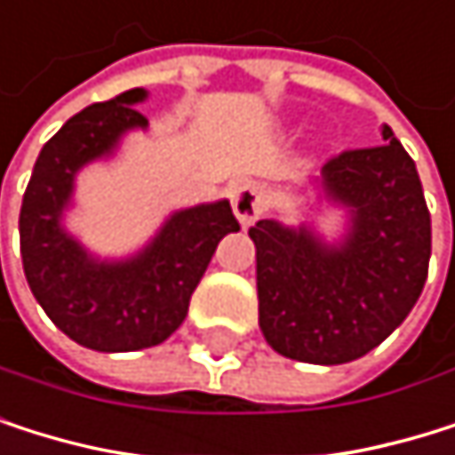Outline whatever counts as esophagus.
Returning <instances> with one entry per match:
<instances>
[{"instance_id": "34e87169", "label": "esophagus", "mask_w": 455, "mask_h": 455, "mask_svg": "<svg viewBox=\"0 0 455 455\" xmlns=\"http://www.w3.org/2000/svg\"><path fill=\"white\" fill-rule=\"evenodd\" d=\"M230 203H233V214L238 217V222L243 228L252 225L260 214H263V189L255 181H238L230 192Z\"/></svg>"}]
</instances>
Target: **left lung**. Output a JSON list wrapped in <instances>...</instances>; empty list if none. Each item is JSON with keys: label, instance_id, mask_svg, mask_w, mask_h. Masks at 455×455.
<instances>
[{"label": "left lung", "instance_id": "1", "mask_svg": "<svg viewBox=\"0 0 455 455\" xmlns=\"http://www.w3.org/2000/svg\"><path fill=\"white\" fill-rule=\"evenodd\" d=\"M382 146L331 156L320 187L350 212V230L325 243L309 228L260 220L258 312L284 358L336 366L385 342L412 312L428 276L431 217L412 156L382 127Z\"/></svg>", "mask_w": 455, "mask_h": 455}]
</instances>
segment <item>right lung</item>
Returning <instances> with one entry per match:
<instances>
[{
  "label": "right lung",
  "mask_w": 455,
  "mask_h": 455,
  "mask_svg": "<svg viewBox=\"0 0 455 455\" xmlns=\"http://www.w3.org/2000/svg\"><path fill=\"white\" fill-rule=\"evenodd\" d=\"M143 89L84 108L40 151L20 203V260L37 304L73 342L100 353L154 347L184 323L189 299L222 235L238 230L228 200L176 212L135 258H92L61 228L76 173L119 146L127 130H146L135 108Z\"/></svg>",
  "instance_id": "1"
}]
</instances>
